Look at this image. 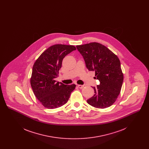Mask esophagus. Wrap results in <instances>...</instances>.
Listing matches in <instances>:
<instances>
[{"label": "esophagus", "mask_w": 149, "mask_h": 149, "mask_svg": "<svg viewBox=\"0 0 149 149\" xmlns=\"http://www.w3.org/2000/svg\"><path fill=\"white\" fill-rule=\"evenodd\" d=\"M84 85H78V87L79 88H80V89H82V88H84Z\"/></svg>", "instance_id": "34e87169"}]
</instances>
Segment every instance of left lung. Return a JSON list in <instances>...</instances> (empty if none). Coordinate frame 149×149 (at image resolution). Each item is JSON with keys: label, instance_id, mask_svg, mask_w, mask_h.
<instances>
[{"label": "left lung", "instance_id": "8db88e82", "mask_svg": "<svg viewBox=\"0 0 149 149\" xmlns=\"http://www.w3.org/2000/svg\"><path fill=\"white\" fill-rule=\"evenodd\" d=\"M83 56L87 69L94 71L100 81L97 88L93 87L94 94L87 102L98 108L111 106L120 93L123 75L120 61L113 52L105 46L97 42L77 46Z\"/></svg>", "mask_w": 149, "mask_h": 149}]
</instances>
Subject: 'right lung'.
<instances>
[{"label": "right lung", "instance_id": "right-lung-1", "mask_svg": "<svg viewBox=\"0 0 149 149\" xmlns=\"http://www.w3.org/2000/svg\"><path fill=\"white\" fill-rule=\"evenodd\" d=\"M76 47L72 45L57 44L51 46L36 60L33 66L31 85L36 98L43 106L54 109L67 103L76 85L56 82L65 56Z\"/></svg>", "mask_w": 149, "mask_h": 149}]
</instances>
